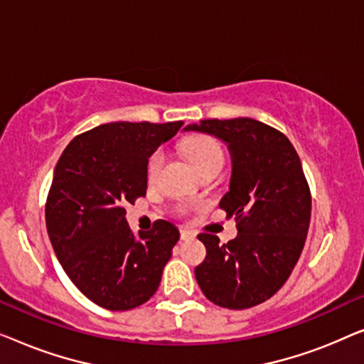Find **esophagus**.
Here are the masks:
<instances>
[{
  "label": "esophagus",
  "instance_id": "obj_1",
  "mask_svg": "<svg viewBox=\"0 0 364 364\" xmlns=\"http://www.w3.org/2000/svg\"><path fill=\"white\" fill-rule=\"evenodd\" d=\"M193 237H196V235H193L192 232H188V230H181V240H192Z\"/></svg>",
  "mask_w": 364,
  "mask_h": 364
}]
</instances>
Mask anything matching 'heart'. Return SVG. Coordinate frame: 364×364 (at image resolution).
<instances>
[{"label":"heart","instance_id":"1","mask_svg":"<svg viewBox=\"0 0 364 364\" xmlns=\"http://www.w3.org/2000/svg\"><path fill=\"white\" fill-rule=\"evenodd\" d=\"M186 154L191 159L198 171L203 172L210 167H222L223 164V149L215 139L207 136H198L191 139L186 144ZM164 162V154L159 151L154 154L147 166V178L154 181L161 171Z\"/></svg>","mask_w":364,"mask_h":364}]
</instances>
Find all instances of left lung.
<instances>
[{
	"label": "left lung",
	"mask_w": 364,
	"mask_h": 364,
	"mask_svg": "<svg viewBox=\"0 0 364 364\" xmlns=\"http://www.w3.org/2000/svg\"><path fill=\"white\" fill-rule=\"evenodd\" d=\"M186 131L210 134L228 146L230 188L218 205L238 228L227 243L212 233L198 235L207 248L196 267L198 287L228 310L260 305L288 280L306 240L311 193L300 157L285 134L250 117L205 119Z\"/></svg>",
	"instance_id": "1"
}]
</instances>
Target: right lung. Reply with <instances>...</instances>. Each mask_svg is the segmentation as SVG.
I'll return each instance as SVG.
<instances>
[{"mask_svg":"<svg viewBox=\"0 0 364 364\" xmlns=\"http://www.w3.org/2000/svg\"><path fill=\"white\" fill-rule=\"evenodd\" d=\"M182 126L102 124L74 137L54 168L46 200L49 240L74 285L106 310L146 303L181 237L167 220L136 237L124 207L146 196L149 157Z\"/></svg>","mask_w":364,"mask_h":364,"instance_id":"right-lung-1","label":"right lung"}]
</instances>
